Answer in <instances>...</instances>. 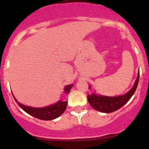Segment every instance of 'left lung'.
Returning <instances> with one entry per match:
<instances>
[{
  "instance_id": "left-lung-1",
  "label": "left lung",
  "mask_w": 149,
  "mask_h": 149,
  "mask_svg": "<svg viewBox=\"0 0 149 149\" xmlns=\"http://www.w3.org/2000/svg\"><path fill=\"white\" fill-rule=\"evenodd\" d=\"M139 81V71L138 73L137 79L135 81L133 88L123 95L118 97H107V96L97 94L95 92L91 94H88V103L94 109L104 113H110L118 110L122 107L124 106L130 100L132 96L137 88ZM88 88H91V86H88Z\"/></svg>"
}]
</instances>
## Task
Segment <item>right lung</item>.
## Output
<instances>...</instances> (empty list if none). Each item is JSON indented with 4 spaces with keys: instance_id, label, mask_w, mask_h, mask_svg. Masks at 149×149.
Wrapping results in <instances>:
<instances>
[{
    "instance_id": "add662e5",
    "label": "right lung",
    "mask_w": 149,
    "mask_h": 149,
    "mask_svg": "<svg viewBox=\"0 0 149 149\" xmlns=\"http://www.w3.org/2000/svg\"><path fill=\"white\" fill-rule=\"evenodd\" d=\"M73 86V84H70V85L65 86L64 88V92L66 94H68L70 93V89ZM15 101L18 104L19 107L23 109L24 111L28 113L29 115L37 118V119L42 120H52L55 119L61 116L64 112H65L66 107H67V101H58L54 104H51L49 106L45 107L37 108L32 107H29L24 105L22 104L16 100L14 96L13 95Z\"/></svg>"
}]
</instances>
